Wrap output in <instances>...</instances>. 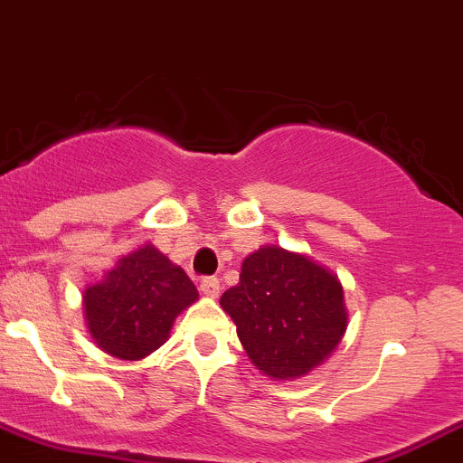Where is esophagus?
<instances>
[{
	"label": "esophagus",
	"mask_w": 463,
	"mask_h": 463,
	"mask_svg": "<svg viewBox=\"0 0 463 463\" xmlns=\"http://www.w3.org/2000/svg\"><path fill=\"white\" fill-rule=\"evenodd\" d=\"M200 292H203L207 298H218V294H221V280L204 279L203 283H200Z\"/></svg>",
	"instance_id": "34e87169"
}]
</instances>
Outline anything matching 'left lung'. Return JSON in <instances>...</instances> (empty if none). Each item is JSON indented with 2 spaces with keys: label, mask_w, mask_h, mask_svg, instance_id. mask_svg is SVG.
<instances>
[{
  "label": "left lung",
  "mask_w": 463,
  "mask_h": 463,
  "mask_svg": "<svg viewBox=\"0 0 463 463\" xmlns=\"http://www.w3.org/2000/svg\"><path fill=\"white\" fill-rule=\"evenodd\" d=\"M251 364L294 381L330 359L347 330L338 276L312 256L263 245L241 265V283L221 297Z\"/></svg>",
  "instance_id": "left-lung-1"
}]
</instances>
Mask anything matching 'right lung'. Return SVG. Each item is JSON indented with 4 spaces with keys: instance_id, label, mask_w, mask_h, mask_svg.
Masks as SVG:
<instances>
[{
    "instance_id": "1",
    "label": "right lung",
    "mask_w": 463,
    "mask_h": 463,
    "mask_svg": "<svg viewBox=\"0 0 463 463\" xmlns=\"http://www.w3.org/2000/svg\"><path fill=\"white\" fill-rule=\"evenodd\" d=\"M196 301L198 289L183 267L149 242L118 259L82 294L90 338L120 361H142L158 350L178 314Z\"/></svg>"
}]
</instances>
